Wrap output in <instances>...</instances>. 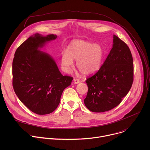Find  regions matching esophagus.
I'll use <instances>...</instances> for the list:
<instances>
[{
  "instance_id": "esophagus-1",
  "label": "esophagus",
  "mask_w": 150,
  "mask_h": 150,
  "mask_svg": "<svg viewBox=\"0 0 150 150\" xmlns=\"http://www.w3.org/2000/svg\"><path fill=\"white\" fill-rule=\"evenodd\" d=\"M73 82H74V84H78V83H79V80L78 79H75L74 78V80H73Z\"/></svg>"
}]
</instances>
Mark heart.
I'll return each mask as SVG.
<instances>
[{
	"label": "heart",
	"instance_id": "heart-1",
	"mask_svg": "<svg viewBox=\"0 0 150 150\" xmlns=\"http://www.w3.org/2000/svg\"><path fill=\"white\" fill-rule=\"evenodd\" d=\"M104 57V52L101 45L78 40L72 41L67 52L62 53L60 63L63 70L69 73L73 67V60H76L78 71L83 75L90 76L101 68Z\"/></svg>",
	"mask_w": 150,
	"mask_h": 150
}]
</instances>
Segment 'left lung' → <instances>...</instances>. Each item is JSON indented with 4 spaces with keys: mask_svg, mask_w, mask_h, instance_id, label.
I'll return each mask as SVG.
<instances>
[{
    "mask_svg": "<svg viewBox=\"0 0 150 150\" xmlns=\"http://www.w3.org/2000/svg\"><path fill=\"white\" fill-rule=\"evenodd\" d=\"M134 79L131 50L113 35L112 48L99 71L87 79L88 90L83 100L90 111L101 113L118 105L129 91Z\"/></svg>",
    "mask_w": 150,
    "mask_h": 150,
    "instance_id": "obj_1",
    "label": "left lung"
}]
</instances>
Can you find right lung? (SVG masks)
<instances>
[{
	"mask_svg": "<svg viewBox=\"0 0 150 150\" xmlns=\"http://www.w3.org/2000/svg\"><path fill=\"white\" fill-rule=\"evenodd\" d=\"M57 35L36 33L16 49L12 63L13 87L18 98L40 115L57 108L62 94L73 78L63 76L53 58L41 49Z\"/></svg>",
	"mask_w": 150,
	"mask_h": 150,
	"instance_id": "1",
	"label": "right lung"
}]
</instances>
